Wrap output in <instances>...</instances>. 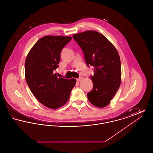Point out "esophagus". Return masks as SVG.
I'll use <instances>...</instances> for the list:
<instances>
[{"instance_id":"34e87169","label":"esophagus","mask_w":153,"mask_h":153,"mask_svg":"<svg viewBox=\"0 0 153 153\" xmlns=\"http://www.w3.org/2000/svg\"><path fill=\"white\" fill-rule=\"evenodd\" d=\"M82 79H83V78H82V77H80L79 78L77 79H76V80H77V81H81V80H82Z\"/></svg>"}]
</instances>
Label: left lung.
<instances>
[{"mask_svg": "<svg viewBox=\"0 0 153 153\" xmlns=\"http://www.w3.org/2000/svg\"><path fill=\"white\" fill-rule=\"evenodd\" d=\"M73 39L84 54L87 65L94 67L90 76L94 87L88 93L91 103L99 108L107 106L121 84V62L116 48L102 34L86 31L73 34Z\"/></svg>", "mask_w": 153, "mask_h": 153, "instance_id": "left-lung-1", "label": "left lung"}]
</instances>
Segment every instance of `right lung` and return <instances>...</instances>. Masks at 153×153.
<instances>
[{"instance_id": "add662e5", "label": "right lung", "mask_w": 153, "mask_h": 153, "mask_svg": "<svg viewBox=\"0 0 153 153\" xmlns=\"http://www.w3.org/2000/svg\"><path fill=\"white\" fill-rule=\"evenodd\" d=\"M72 36H46L30 51L25 61V79L36 99L45 107L57 109L68 101L76 80L58 77L60 54Z\"/></svg>"}]
</instances>
